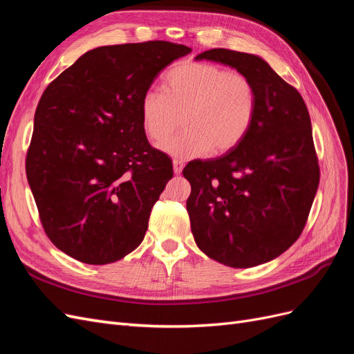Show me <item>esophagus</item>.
<instances>
[{"label":"esophagus","mask_w":354,"mask_h":354,"mask_svg":"<svg viewBox=\"0 0 354 354\" xmlns=\"http://www.w3.org/2000/svg\"><path fill=\"white\" fill-rule=\"evenodd\" d=\"M183 162H181V160H178V159H174L173 160V168H174V174H180L181 173V171H183Z\"/></svg>","instance_id":"obj_1"}]
</instances>
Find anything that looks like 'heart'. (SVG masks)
Here are the masks:
<instances>
[{"label": "heart", "instance_id": "1", "mask_svg": "<svg viewBox=\"0 0 354 354\" xmlns=\"http://www.w3.org/2000/svg\"><path fill=\"white\" fill-rule=\"evenodd\" d=\"M164 91L149 90L140 104L146 136L159 143L184 120L185 130L160 143L177 159L226 153L251 130L257 93L243 73L205 62H186L171 69Z\"/></svg>", "mask_w": 354, "mask_h": 354}]
</instances>
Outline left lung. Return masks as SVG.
I'll list each match as a JSON object with an SVG mask.
<instances>
[{
    "mask_svg": "<svg viewBox=\"0 0 354 354\" xmlns=\"http://www.w3.org/2000/svg\"><path fill=\"white\" fill-rule=\"evenodd\" d=\"M252 82L257 109L239 146L192 160L186 208L198 248L224 266L246 269L274 260L301 234L319 186L312 122L299 93L257 55L203 51Z\"/></svg>",
    "mask_w": 354,
    "mask_h": 354,
    "instance_id": "1",
    "label": "left lung"
}]
</instances>
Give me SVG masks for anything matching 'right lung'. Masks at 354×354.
Returning <instances> with one entry per match:
<instances>
[{
    "mask_svg": "<svg viewBox=\"0 0 354 354\" xmlns=\"http://www.w3.org/2000/svg\"><path fill=\"white\" fill-rule=\"evenodd\" d=\"M190 51L167 41L97 47L42 93L26 177L47 236L72 259L115 263L145 239L173 162L147 142L142 97Z\"/></svg>",
    "mask_w": 354,
    "mask_h": 354,
    "instance_id": "right-lung-1",
    "label": "right lung"
}]
</instances>
